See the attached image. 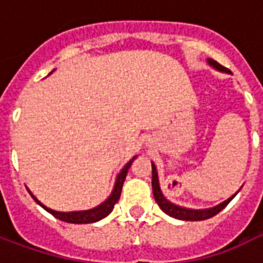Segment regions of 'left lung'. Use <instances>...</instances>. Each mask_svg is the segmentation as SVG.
<instances>
[{
	"instance_id": "left-lung-1",
	"label": "left lung",
	"mask_w": 263,
	"mask_h": 263,
	"mask_svg": "<svg viewBox=\"0 0 263 263\" xmlns=\"http://www.w3.org/2000/svg\"><path fill=\"white\" fill-rule=\"evenodd\" d=\"M207 63H209L211 67H214L215 70L218 71H224V73H230L228 70L224 69L222 66H220L215 60L213 59H207ZM152 190H154V197L156 200V203L159 204L160 210L165 213V214L171 215L173 218H177V220H183V221H201V220H207V218H211L214 217L215 214H218L221 210L226 207L227 204L231 201L232 198L237 196V193L241 190H238L237 193L232 194L231 197L227 198L226 201L222 203L217 204L214 207H210V209H187V207H182V205H177V204L172 203L169 201L167 198L163 196L162 190H160V184H159V177H158V171H156V166L152 162Z\"/></svg>"
}]
</instances>
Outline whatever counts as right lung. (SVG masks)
<instances>
[{"label":"right lung","mask_w":263,"mask_h":263,"mask_svg":"<svg viewBox=\"0 0 263 263\" xmlns=\"http://www.w3.org/2000/svg\"><path fill=\"white\" fill-rule=\"evenodd\" d=\"M135 159H137V156H134V158L121 169L120 173L117 175L114 187H112V192H111V194H109L108 197L105 198L101 204H98L97 207H92V209L90 210H80V211H56V210L49 209L45 204L41 203V201L32 194L31 190L28 187L26 189H28V192H29V194L32 196V198H33L42 209H45L48 213H50L53 217H56L58 220L65 221V222H70V224H90V222H97V221L105 218V217L112 211L115 203L120 200L121 190H122V184L125 182L128 169L131 167L132 162Z\"/></svg>","instance_id":"1"}]
</instances>
